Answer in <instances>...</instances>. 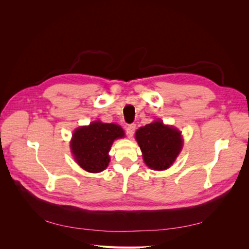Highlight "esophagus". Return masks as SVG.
I'll return each instance as SVG.
<instances>
[{
	"mask_svg": "<svg viewBox=\"0 0 249 249\" xmlns=\"http://www.w3.org/2000/svg\"><path fill=\"white\" fill-rule=\"evenodd\" d=\"M135 130H136V124H129L125 126V133H126V136L129 138H132L133 135L135 133Z\"/></svg>",
	"mask_w": 249,
	"mask_h": 249,
	"instance_id": "esophagus-1",
	"label": "esophagus"
}]
</instances>
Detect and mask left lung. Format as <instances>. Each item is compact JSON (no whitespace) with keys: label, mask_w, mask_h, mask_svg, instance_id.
<instances>
[{"label":"left lung","mask_w":249,"mask_h":249,"mask_svg":"<svg viewBox=\"0 0 249 249\" xmlns=\"http://www.w3.org/2000/svg\"><path fill=\"white\" fill-rule=\"evenodd\" d=\"M135 138L144 163L154 170L169 168L183 147L182 133L161 120L139 127Z\"/></svg>","instance_id":"1"}]
</instances>
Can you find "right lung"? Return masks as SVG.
Wrapping results in <instances>:
<instances>
[{
	"label": "right lung",
	"instance_id": "1",
	"mask_svg": "<svg viewBox=\"0 0 249 249\" xmlns=\"http://www.w3.org/2000/svg\"><path fill=\"white\" fill-rule=\"evenodd\" d=\"M123 137L124 132L122 126L97 120L89 125L79 126L73 132L71 149L74 160L83 169L97 173L108 167V154L113 141Z\"/></svg>",
	"mask_w": 249,
	"mask_h": 249
}]
</instances>
